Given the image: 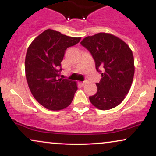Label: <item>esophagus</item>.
Returning <instances> with one entry per match:
<instances>
[{
    "mask_svg": "<svg viewBox=\"0 0 156 156\" xmlns=\"http://www.w3.org/2000/svg\"><path fill=\"white\" fill-rule=\"evenodd\" d=\"M86 83H87V81H83V82H80V85H82V86H83V85H84V84H86Z\"/></svg>",
    "mask_w": 156,
    "mask_h": 156,
    "instance_id": "1",
    "label": "esophagus"
}]
</instances>
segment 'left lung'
<instances>
[{
    "instance_id": "1",
    "label": "left lung",
    "mask_w": 156,
    "mask_h": 156,
    "mask_svg": "<svg viewBox=\"0 0 156 156\" xmlns=\"http://www.w3.org/2000/svg\"><path fill=\"white\" fill-rule=\"evenodd\" d=\"M80 44L92 54L97 71L102 76L96 83L97 93L89 97V101L101 110L117 106L129 92L133 79L134 59L129 46L107 33L86 37Z\"/></svg>"
}]
</instances>
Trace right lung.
Here are the masks:
<instances>
[{
	"instance_id": "obj_1",
	"label": "right lung",
	"mask_w": 156,
	"mask_h": 156,
	"mask_svg": "<svg viewBox=\"0 0 156 156\" xmlns=\"http://www.w3.org/2000/svg\"><path fill=\"white\" fill-rule=\"evenodd\" d=\"M80 37H71L48 29L34 39L25 61L26 80L34 98L44 108L61 110L72 103L76 83L60 78L61 62L68 48Z\"/></svg>"
}]
</instances>
